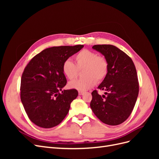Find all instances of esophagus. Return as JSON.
<instances>
[{
	"instance_id": "1",
	"label": "esophagus",
	"mask_w": 159,
	"mask_h": 159,
	"mask_svg": "<svg viewBox=\"0 0 159 159\" xmlns=\"http://www.w3.org/2000/svg\"><path fill=\"white\" fill-rule=\"evenodd\" d=\"M78 93H79V95H84V91H79L78 92Z\"/></svg>"
}]
</instances>
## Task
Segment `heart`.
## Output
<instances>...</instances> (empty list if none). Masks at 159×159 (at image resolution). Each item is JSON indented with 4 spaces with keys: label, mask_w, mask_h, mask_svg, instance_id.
<instances>
[{
    "label": "heart",
    "mask_w": 159,
    "mask_h": 159,
    "mask_svg": "<svg viewBox=\"0 0 159 159\" xmlns=\"http://www.w3.org/2000/svg\"><path fill=\"white\" fill-rule=\"evenodd\" d=\"M75 64L70 60H64L61 66L63 74L69 80H73L78 75L79 70L84 77L71 81L68 88L79 91L89 89L98 83H101L106 78L109 64L106 57L88 49L79 52L75 57Z\"/></svg>",
    "instance_id": "1"
}]
</instances>
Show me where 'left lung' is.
<instances>
[{
  "label": "left lung",
  "mask_w": 159,
  "mask_h": 159,
  "mask_svg": "<svg viewBox=\"0 0 159 159\" xmlns=\"http://www.w3.org/2000/svg\"><path fill=\"white\" fill-rule=\"evenodd\" d=\"M92 48L106 57L109 69L106 78L98 86L106 95L102 96L97 90L93 91L90 107L101 121L109 125H117L129 117L138 97L139 87L135 66L131 57L116 46L94 45Z\"/></svg>",
  "instance_id": "8db88e82"
}]
</instances>
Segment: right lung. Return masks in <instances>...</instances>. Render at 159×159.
Segmentation results:
<instances>
[{"label": "right lung", "instance_id": "right-lung-1", "mask_svg": "<svg viewBox=\"0 0 159 159\" xmlns=\"http://www.w3.org/2000/svg\"><path fill=\"white\" fill-rule=\"evenodd\" d=\"M83 47L46 48L26 66L21 78L20 99L28 118L37 126L48 129L59 125L68 114L72 101L78 97L75 89L61 90L67 83L61 66Z\"/></svg>", "mask_w": 159, "mask_h": 159}]
</instances>
